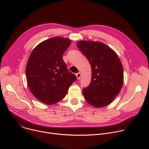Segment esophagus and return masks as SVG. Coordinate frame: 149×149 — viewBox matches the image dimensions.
<instances>
[{"label":"esophagus","mask_w":149,"mask_h":149,"mask_svg":"<svg viewBox=\"0 0 149 149\" xmlns=\"http://www.w3.org/2000/svg\"><path fill=\"white\" fill-rule=\"evenodd\" d=\"M76 76H77V79H79L81 78V74H80V72L77 73V74H76Z\"/></svg>","instance_id":"1"}]
</instances>
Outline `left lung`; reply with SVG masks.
Returning <instances> with one entry per match:
<instances>
[{"instance_id": "obj_1", "label": "left lung", "mask_w": 149, "mask_h": 149, "mask_svg": "<svg viewBox=\"0 0 149 149\" xmlns=\"http://www.w3.org/2000/svg\"><path fill=\"white\" fill-rule=\"evenodd\" d=\"M77 45L91 66V82L82 90L84 97L95 107H105L113 101L122 88L121 62L117 54L102 42L79 40Z\"/></svg>"}]
</instances>
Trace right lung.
Segmentation results:
<instances>
[{"label": "right lung", "mask_w": 149, "mask_h": 149, "mask_svg": "<svg viewBox=\"0 0 149 149\" xmlns=\"http://www.w3.org/2000/svg\"><path fill=\"white\" fill-rule=\"evenodd\" d=\"M70 39L55 36L42 42L31 52L26 67L28 87L34 97L48 105L64 98L77 77L62 59Z\"/></svg>", "instance_id": "obj_1"}]
</instances>
